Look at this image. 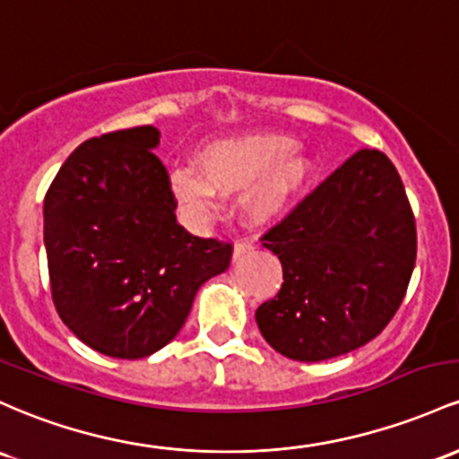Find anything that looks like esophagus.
<instances>
[{
	"mask_svg": "<svg viewBox=\"0 0 459 459\" xmlns=\"http://www.w3.org/2000/svg\"><path fill=\"white\" fill-rule=\"evenodd\" d=\"M255 248V244L250 239H239L238 244H235V248H233V259L238 261V259H241V256H244L246 253H250V250Z\"/></svg>",
	"mask_w": 459,
	"mask_h": 459,
	"instance_id": "1",
	"label": "esophagus"
}]
</instances>
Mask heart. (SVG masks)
<instances>
[{"instance_id": "heart-1", "label": "heart", "mask_w": 459, "mask_h": 459, "mask_svg": "<svg viewBox=\"0 0 459 459\" xmlns=\"http://www.w3.org/2000/svg\"><path fill=\"white\" fill-rule=\"evenodd\" d=\"M198 169L178 168L169 187L180 204L195 215H213L215 194L246 189L244 209L250 218L270 220L285 209L311 174V160L296 141L281 133H253L206 143Z\"/></svg>"}]
</instances>
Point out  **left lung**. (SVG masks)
Masks as SVG:
<instances>
[{"mask_svg": "<svg viewBox=\"0 0 459 459\" xmlns=\"http://www.w3.org/2000/svg\"><path fill=\"white\" fill-rule=\"evenodd\" d=\"M283 285L256 309L261 335L296 361L368 344L394 318L416 264V221L392 160L359 150L261 235Z\"/></svg>", "mask_w": 459, "mask_h": 459, "instance_id": "1", "label": "left lung"}]
</instances>
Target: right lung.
<instances>
[{
	"mask_svg": "<svg viewBox=\"0 0 459 459\" xmlns=\"http://www.w3.org/2000/svg\"><path fill=\"white\" fill-rule=\"evenodd\" d=\"M137 126L87 139L43 203L45 253L60 320L84 344L141 359L183 329L195 291L230 265L233 244L176 221L169 174Z\"/></svg>",
	"mask_w": 459,
	"mask_h": 459,
	"instance_id": "obj_1",
	"label": "right lung"
}]
</instances>
